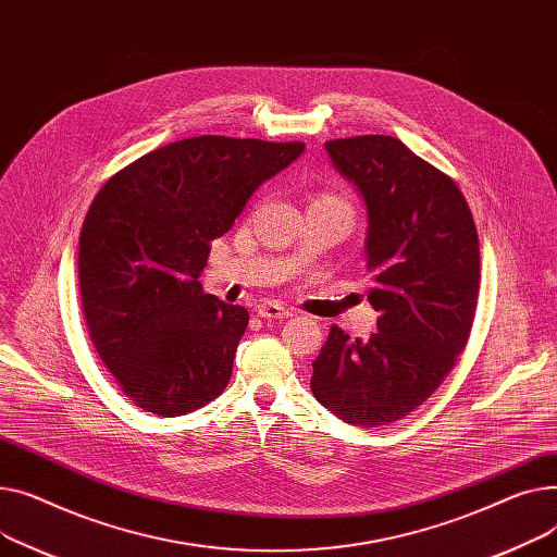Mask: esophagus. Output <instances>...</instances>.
<instances>
[{"instance_id": "esophagus-1", "label": "esophagus", "mask_w": 557, "mask_h": 557, "mask_svg": "<svg viewBox=\"0 0 557 557\" xmlns=\"http://www.w3.org/2000/svg\"><path fill=\"white\" fill-rule=\"evenodd\" d=\"M256 312H258L260 317H263V319H287V317H292V310L285 308V306H281V304H276V301L260 304Z\"/></svg>"}]
</instances>
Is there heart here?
Returning <instances> with one entry per match:
<instances>
[{
  "instance_id": "obj_1",
  "label": "heart",
  "mask_w": 557,
  "mask_h": 557,
  "mask_svg": "<svg viewBox=\"0 0 557 557\" xmlns=\"http://www.w3.org/2000/svg\"><path fill=\"white\" fill-rule=\"evenodd\" d=\"M319 200H331V202H339V205H344V207H346V202H342L339 198H335V195H321Z\"/></svg>"
}]
</instances>
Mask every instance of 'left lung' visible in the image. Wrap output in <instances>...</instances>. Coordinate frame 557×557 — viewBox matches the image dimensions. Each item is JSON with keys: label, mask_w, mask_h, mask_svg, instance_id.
Wrapping results in <instances>:
<instances>
[{"label": "left lung", "mask_w": 557, "mask_h": 557, "mask_svg": "<svg viewBox=\"0 0 557 557\" xmlns=\"http://www.w3.org/2000/svg\"><path fill=\"white\" fill-rule=\"evenodd\" d=\"M325 152L367 207L377 333L362 342L333 325L310 388L337 418L380 428L428 400L463 352L479 299V236L459 186L400 139H335Z\"/></svg>", "instance_id": "left-lung-1"}]
</instances>
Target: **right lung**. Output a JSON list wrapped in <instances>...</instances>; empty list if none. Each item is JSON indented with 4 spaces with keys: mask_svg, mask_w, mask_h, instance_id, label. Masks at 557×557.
Instances as JSON below:
<instances>
[{
    "mask_svg": "<svg viewBox=\"0 0 557 557\" xmlns=\"http://www.w3.org/2000/svg\"><path fill=\"white\" fill-rule=\"evenodd\" d=\"M306 144L205 135L157 148L98 190L78 278L91 344L123 394L175 418L228 384L249 312L205 294L211 240Z\"/></svg>",
    "mask_w": 557,
    "mask_h": 557,
    "instance_id": "obj_1",
    "label": "right lung"
}]
</instances>
